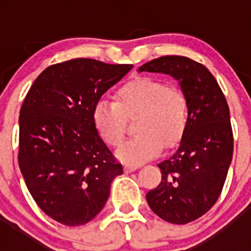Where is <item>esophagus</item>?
Returning a JSON list of instances; mask_svg holds the SVG:
<instances>
[{
	"mask_svg": "<svg viewBox=\"0 0 251 251\" xmlns=\"http://www.w3.org/2000/svg\"><path fill=\"white\" fill-rule=\"evenodd\" d=\"M139 166L138 165H129V163H127V165L124 166V171H126V174H129V172H133V171L138 170Z\"/></svg>",
	"mask_w": 251,
	"mask_h": 251,
	"instance_id": "1",
	"label": "esophagus"
}]
</instances>
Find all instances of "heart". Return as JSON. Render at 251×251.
Here are the masks:
<instances>
[{
	"label": "heart",
	"instance_id": "heart-1",
	"mask_svg": "<svg viewBox=\"0 0 251 251\" xmlns=\"http://www.w3.org/2000/svg\"><path fill=\"white\" fill-rule=\"evenodd\" d=\"M137 117L136 137L117 151L126 163H141L156 157L163 143L172 147L187 129L190 108L182 89L153 76H137L117 89L114 101L99 99L93 108V126L108 146L123 142L127 118Z\"/></svg>",
	"mask_w": 251,
	"mask_h": 251
}]
</instances>
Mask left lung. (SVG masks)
Wrapping results in <instances>:
<instances>
[{
  "mask_svg": "<svg viewBox=\"0 0 251 251\" xmlns=\"http://www.w3.org/2000/svg\"><path fill=\"white\" fill-rule=\"evenodd\" d=\"M138 72L171 75L187 97V129L176 152L158 163L161 182L146 199L167 223H191L215 205L231 163L234 138L227 101L207 68L186 56L158 57Z\"/></svg>",
  "mask_w": 251,
  "mask_h": 251,
  "instance_id": "obj_1",
  "label": "left lung"
}]
</instances>
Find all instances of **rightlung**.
<instances>
[{"instance_id": "obj_1", "label": "right lung", "mask_w": 251, "mask_h": 251, "mask_svg": "<svg viewBox=\"0 0 251 251\" xmlns=\"http://www.w3.org/2000/svg\"><path fill=\"white\" fill-rule=\"evenodd\" d=\"M129 64L73 59L37 76L20 110L19 166L31 196L66 226L93 220L123 167L93 126V108Z\"/></svg>"}]
</instances>
